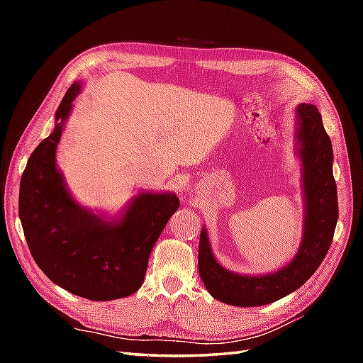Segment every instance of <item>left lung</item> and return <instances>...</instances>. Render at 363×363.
<instances>
[{
  "label": "left lung",
  "instance_id": "8db88e82",
  "mask_svg": "<svg viewBox=\"0 0 363 363\" xmlns=\"http://www.w3.org/2000/svg\"><path fill=\"white\" fill-rule=\"evenodd\" d=\"M298 143L303 162L306 198L304 235L299 251L287 267L267 276H240L223 268L211 251L206 229L199 237V276L221 303L252 307L274 303L299 289L326 257L338 220L337 186L333 176V143L313 104L298 106Z\"/></svg>",
  "mask_w": 363,
  "mask_h": 363
}]
</instances>
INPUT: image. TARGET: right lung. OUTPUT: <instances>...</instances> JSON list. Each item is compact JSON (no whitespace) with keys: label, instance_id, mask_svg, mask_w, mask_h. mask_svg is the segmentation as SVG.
I'll return each instance as SVG.
<instances>
[{"label":"right lung","instance_id":"right-lung-1","mask_svg":"<svg viewBox=\"0 0 363 363\" xmlns=\"http://www.w3.org/2000/svg\"><path fill=\"white\" fill-rule=\"evenodd\" d=\"M79 91V84L67 90L52 134L30 154L21 174L18 213L35 264L54 284L91 301H111L140 289L152 246L179 209V199L172 194H140L117 223L73 201L54 154Z\"/></svg>","mask_w":363,"mask_h":363}]
</instances>
